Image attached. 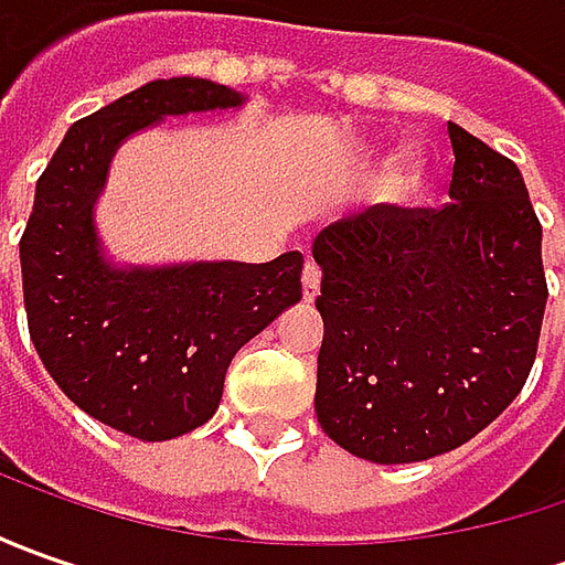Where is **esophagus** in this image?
<instances>
[{
  "label": "esophagus",
  "mask_w": 565,
  "mask_h": 565,
  "mask_svg": "<svg viewBox=\"0 0 565 565\" xmlns=\"http://www.w3.org/2000/svg\"><path fill=\"white\" fill-rule=\"evenodd\" d=\"M317 292H320V267L315 260H308L301 270V295H305V301H315Z\"/></svg>",
  "instance_id": "obj_1"
}]
</instances>
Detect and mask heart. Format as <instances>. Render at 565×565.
<instances>
[{"label":"heart","mask_w":565,"mask_h":565,"mask_svg":"<svg viewBox=\"0 0 565 565\" xmlns=\"http://www.w3.org/2000/svg\"><path fill=\"white\" fill-rule=\"evenodd\" d=\"M422 175H424V163L422 157L415 153V150H405L399 157H393L386 169H383V175H380V194L386 198V201H399V198H408L415 188L422 185Z\"/></svg>","instance_id":"obj_1"}]
</instances>
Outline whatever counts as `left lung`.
I'll use <instances>...</instances> for the list:
<instances>
[{
  "label": "left lung",
  "mask_w": 565,
  "mask_h": 565,
  "mask_svg": "<svg viewBox=\"0 0 565 565\" xmlns=\"http://www.w3.org/2000/svg\"><path fill=\"white\" fill-rule=\"evenodd\" d=\"M449 204L371 206L320 228L315 412L377 466L424 462L481 434L532 371L547 279L519 166L459 125Z\"/></svg>",
  "instance_id": "8db88e82"
}]
</instances>
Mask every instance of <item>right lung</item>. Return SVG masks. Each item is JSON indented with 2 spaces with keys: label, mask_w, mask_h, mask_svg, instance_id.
I'll use <instances>...</instances> for the list:
<instances>
[{
  "label": "right lung",
  "mask_w": 565,
  "mask_h": 565,
  "mask_svg": "<svg viewBox=\"0 0 565 565\" xmlns=\"http://www.w3.org/2000/svg\"><path fill=\"white\" fill-rule=\"evenodd\" d=\"M245 99L206 77H160L75 121L36 182L21 235L24 308L43 367L90 418L147 444L213 418L235 352L301 301L305 257L116 264L94 210L131 135Z\"/></svg>",
  "instance_id": "obj_1"
}]
</instances>
